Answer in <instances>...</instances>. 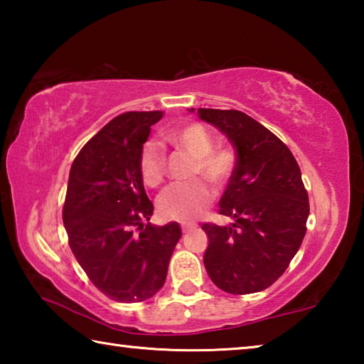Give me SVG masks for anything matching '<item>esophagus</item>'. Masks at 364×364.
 <instances>
[{
  "instance_id": "obj_1",
  "label": "esophagus",
  "mask_w": 364,
  "mask_h": 364,
  "mask_svg": "<svg viewBox=\"0 0 364 364\" xmlns=\"http://www.w3.org/2000/svg\"><path fill=\"white\" fill-rule=\"evenodd\" d=\"M194 228H196V225H193V223H183L181 225V231L183 232H188L191 230H194Z\"/></svg>"
}]
</instances>
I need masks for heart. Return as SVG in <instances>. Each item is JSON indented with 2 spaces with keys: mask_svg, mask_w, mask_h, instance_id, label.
<instances>
[{
  "mask_svg": "<svg viewBox=\"0 0 364 364\" xmlns=\"http://www.w3.org/2000/svg\"><path fill=\"white\" fill-rule=\"evenodd\" d=\"M167 141L194 157L191 176H204L215 188L223 189L236 170V154L228 146L213 147V138L199 123H186L167 134ZM167 159L156 143H147L139 154V173L146 186L157 188L165 180ZM213 189L205 180L173 184L159 197V212L164 218L189 221L210 205Z\"/></svg>",
  "mask_w": 364,
  "mask_h": 364,
  "instance_id": "b5f03b06",
  "label": "heart"
}]
</instances>
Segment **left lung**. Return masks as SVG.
<instances>
[{"mask_svg": "<svg viewBox=\"0 0 364 364\" xmlns=\"http://www.w3.org/2000/svg\"><path fill=\"white\" fill-rule=\"evenodd\" d=\"M197 114L236 147V170L218 210L234 223L202 225L208 236L205 269L228 294L264 291L281 278L305 237L310 202L300 167L274 133L241 110Z\"/></svg>", "mask_w": 364, "mask_h": 364, "instance_id": "1", "label": "left lung"}]
</instances>
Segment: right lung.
<instances>
[{"mask_svg":"<svg viewBox=\"0 0 364 364\" xmlns=\"http://www.w3.org/2000/svg\"><path fill=\"white\" fill-rule=\"evenodd\" d=\"M164 112H125L78 152L63 208L69 245L90 281L122 304L151 299L162 289L178 223L152 226L154 212L139 173V154Z\"/></svg>","mask_w":364,"mask_h":364,"instance_id":"1","label":"right lung"}]
</instances>
